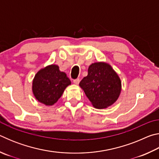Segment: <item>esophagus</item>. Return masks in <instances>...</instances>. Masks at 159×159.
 <instances>
[{
	"mask_svg": "<svg viewBox=\"0 0 159 159\" xmlns=\"http://www.w3.org/2000/svg\"><path fill=\"white\" fill-rule=\"evenodd\" d=\"M79 82H80L79 79H74V83H75V84H76V85L79 84Z\"/></svg>",
	"mask_w": 159,
	"mask_h": 159,
	"instance_id": "34e87169",
	"label": "esophagus"
}]
</instances>
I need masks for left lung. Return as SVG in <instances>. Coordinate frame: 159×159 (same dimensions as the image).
I'll return each mask as SVG.
<instances>
[{"label":"left lung","mask_w":159,"mask_h":159,"mask_svg":"<svg viewBox=\"0 0 159 159\" xmlns=\"http://www.w3.org/2000/svg\"><path fill=\"white\" fill-rule=\"evenodd\" d=\"M94 107L104 109L117 100L121 90V82L109 64L95 62L88 68V76L79 83Z\"/></svg>","instance_id":"1"}]
</instances>
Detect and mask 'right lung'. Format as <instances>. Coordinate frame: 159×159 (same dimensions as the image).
I'll list each match as a JSON object with an SVG mask.
<instances>
[{"mask_svg":"<svg viewBox=\"0 0 159 159\" xmlns=\"http://www.w3.org/2000/svg\"><path fill=\"white\" fill-rule=\"evenodd\" d=\"M71 84L66 74L55 64L48 66L38 72L34 77L32 90L38 101L45 105H53L61 98L69 85Z\"/></svg>","mask_w":159,"mask_h":159,"instance_id":"obj_1","label":"right lung"}]
</instances>
